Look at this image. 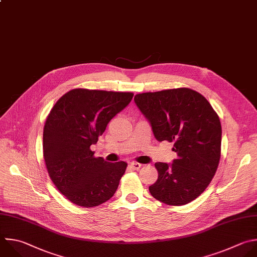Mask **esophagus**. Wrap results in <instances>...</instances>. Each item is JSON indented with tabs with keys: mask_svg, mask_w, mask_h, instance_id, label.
I'll return each instance as SVG.
<instances>
[{
	"mask_svg": "<svg viewBox=\"0 0 257 257\" xmlns=\"http://www.w3.org/2000/svg\"><path fill=\"white\" fill-rule=\"evenodd\" d=\"M129 166H130L132 169H134V170H138V169L142 166V164H141V163H139V162H135V161H133V162H130Z\"/></svg>",
	"mask_w": 257,
	"mask_h": 257,
	"instance_id": "34e87169",
	"label": "esophagus"
}]
</instances>
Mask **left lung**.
Returning a JSON list of instances; mask_svg holds the SVG:
<instances>
[{"mask_svg":"<svg viewBox=\"0 0 257 257\" xmlns=\"http://www.w3.org/2000/svg\"><path fill=\"white\" fill-rule=\"evenodd\" d=\"M135 104L158 141L174 142L172 164L156 162L153 198L172 206L197 199L210 185L221 157L222 128L208 100L189 88L137 94Z\"/></svg>","mask_w":257,"mask_h":257,"instance_id":"8db88e82","label":"left lung"}]
</instances>
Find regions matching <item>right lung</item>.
Masks as SVG:
<instances>
[{
    "instance_id": "obj_1",
    "label": "right lung",
    "mask_w": 257,
    "mask_h": 257,
    "mask_svg": "<svg viewBox=\"0 0 257 257\" xmlns=\"http://www.w3.org/2000/svg\"><path fill=\"white\" fill-rule=\"evenodd\" d=\"M133 93L73 89L64 94L47 116L43 157L57 190L71 203L93 208L110 200L127 163L95 157L108 123L132 100Z\"/></svg>"
}]
</instances>
